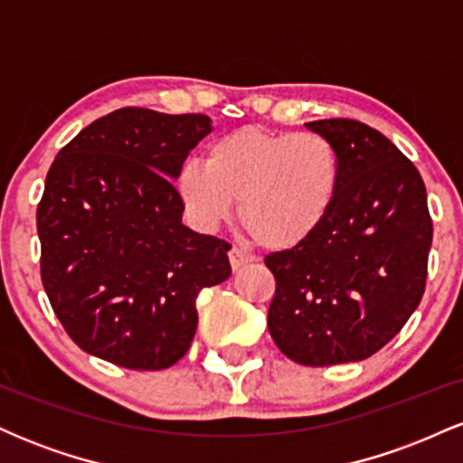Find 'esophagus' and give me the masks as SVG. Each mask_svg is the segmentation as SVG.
<instances>
[{
	"label": "esophagus",
	"mask_w": 463,
	"mask_h": 463,
	"mask_svg": "<svg viewBox=\"0 0 463 463\" xmlns=\"http://www.w3.org/2000/svg\"><path fill=\"white\" fill-rule=\"evenodd\" d=\"M228 259H231V265H232V269H235V272H237V269H241L243 265L254 261L252 254H248L246 250H241V248H231V252H228Z\"/></svg>",
	"instance_id": "obj_1"
}]
</instances>
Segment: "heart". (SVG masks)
<instances>
[{
    "mask_svg": "<svg viewBox=\"0 0 463 463\" xmlns=\"http://www.w3.org/2000/svg\"><path fill=\"white\" fill-rule=\"evenodd\" d=\"M342 183L337 147L317 132L243 126L217 137L206 165L187 161L176 187L198 228L211 231L235 211L259 246L298 248L331 215Z\"/></svg>",
    "mask_w": 463,
    "mask_h": 463,
    "instance_id": "1",
    "label": "heart"
}]
</instances>
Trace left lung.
<instances>
[{
	"instance_id": "8db88e82",
	"label": "left lung",
	"mask_w": 463,
	"mask_h": 463,
	"mask_svg": "<svg viewBox=\"0 0 463 463\" xmlns=\"http://www.w3.org/2000/svg\"><path fill=\"white\" fill-rule=\"evenodd\" d=\"M342 158V183L320 231L272 252L268 328L285 357L311 368L368 359L418 309L433 222L413 163L379 130L354 119L305 124Z\"/></svg>"
}]
</instances>
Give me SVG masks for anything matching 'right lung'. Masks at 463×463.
<instances>
[{"label":"right lung","mask_w":463,"mask_h":463,"mask_svg":"<svg viewBox=\"0 0 463 463\" xmlns=\"http://www.w3.org/2000/svg\"><path fill=\"white\" fill-rule=\"evenodd\" d=\"M213 130L206 115L119 109L58 152L36 211L41 279L84 353L165 370L198 328L195 298L231 276L228 246L183 224L174 180Z\"/></svg>","instance_id":"1"}]
</instances>
